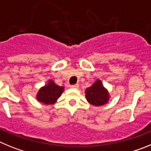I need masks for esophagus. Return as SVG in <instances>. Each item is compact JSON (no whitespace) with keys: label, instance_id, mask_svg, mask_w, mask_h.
Here are the masks:
<instances>
[{"label":"esophagus","instance_id":"34e87169","mask_svg":"<svg viewBox=\"0 0 151 151\" xmlns=\"http://www.w3.org/2000/svg\"><path fill=\"white\" fill-rule=\"evenodd\" d=\"M70 87L73 88H78V84H76V85H70Z\"/></svg>","mask_w":151,"mask_h":151}]
</instances>
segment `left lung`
I'll use <instances>...</instances> for the list:
<instances>
[{
  "label": "left lung",
  "mask_w": 151,
  "mask_h": 151,
  "mask_svg": "<svg viewBox=\"0 0 151 151\" xmlns=\"http://www.w3.org/2000/svg\"><path fill=\"white\" fill-rule=\"evenodd\" d=\"M85 97L88 102L94 106L104 105L110 99L108 91L102 85L101 80L97 79L91 87L85 90Z\"/></svg>",
  "instance_id": "8db88e82"
}]
</instances>
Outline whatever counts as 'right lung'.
<instances>
[{
    "label": "right lung",
    "instance_id": "obj_1",
    "mask_svg": "<svg viewBox=\"0 0 151 151\" xmlns=\"http://www.w3.org/2000/svg\"><path fill=\"white\" fill-rule=\"evenodd\" d=\"M64 87L59 86L54 81L49 80L47 85L41 88L38 91L36 98L39 102L45 104H54L61 96Z\"/></svg>",
    "mask_w": 151,
    "mask_h": 151
}]
</instances>
